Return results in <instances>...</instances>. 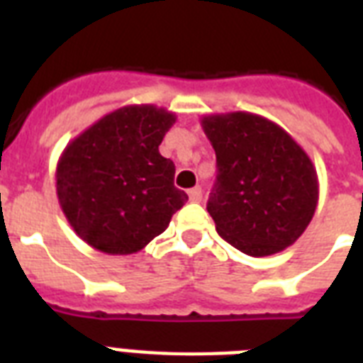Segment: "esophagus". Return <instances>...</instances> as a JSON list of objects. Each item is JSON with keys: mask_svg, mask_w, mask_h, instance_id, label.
Masks as SVG:
<instances>
[{"mask_svg": "<svg viewBox=\"0 0 363 363\" xmlns=\"http://www.w3.org/2000/svg\"><path fill=\"white\" fill-rule=\"evenodd\" d=\"M188 198H190V201H194V203L201 201V198H203V192H201V188L196 186V188H192V190H188Z\"/></svg>", "mask_w": 363, "mask_h": 363, "instance_id": "1", "label": "esophagus"}]
</instances>
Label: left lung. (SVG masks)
I'll list each match as a JSON object with an SVG mask.
<instances>
[{
	"mask_svg": "<svg viewBox=\"0 0 363 363\" xmlns=\"http://www.w3.org/2000/svg\"><path fill=\"white\" fill-rule=\"evenodd\" d=\"M201 125L216 154L207 211L218 235L248 256L294 245L318 201L316 169L303 148L252 113L209 115Z\"/></svg>",
	"mask_w": 363,
	"mask_h": 363,
	"instance_id": "8db88e82",
	"label": "left lung"
}]
</instances>
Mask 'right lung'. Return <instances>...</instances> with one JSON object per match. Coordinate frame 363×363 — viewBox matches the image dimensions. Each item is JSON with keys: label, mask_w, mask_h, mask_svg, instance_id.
Here are the masks:
<instances>
[{"label": "right lung", "mask_w": 363, "mask_h": 363, "mask_svg": "<svg viewBox=\"0 0 363 363\" xmlns=\"http://www.w3.org/2000/svg\"><path fill=\"white\" fill-rule=\"evenodd\" d=\"M175 115L128 105L105 115L65 147L56 194L77 235L105 254H133L165 232L188 201L175 164L160 154Z\"/></svg>", "instance_id": "right-lung-1"}]
</instances>
